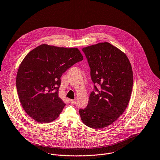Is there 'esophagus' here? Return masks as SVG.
<instances>
[{
    "label": "esophagus",
    "mask_w": 160,
    "mask_h": 160,
    "mask_svg": "<svg viewBox=\"0 0 160 160\" xmlns=\"http://www.w3.org/2000/svg\"><path fill=\"white\" fill-rule=\"evenodd\" d=\"M69 102L71 104H75V103H76V101L74 99H69Z\"/></svg>",
    "instance_id": "esophagus-1"
}]
</instances>
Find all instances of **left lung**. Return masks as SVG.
<instances>
[{
	"instance_id": "8db88e82",
	"label": "left lung",
	"mask_w": 160,
	"mask_h": 160,
	"mask_svg": "<svg viewBox=\"0 0 160 160\" xmlns=\"http://www.w3.org/2000/svg\"><path fill=\"white\" fill-rule=\"evenodd\" d=\"M91 68L98 89L89 96V103L79 113L83 123L91 128L101 129L117 120L126 108L133 88L132 65L126 55L108 42L82 48Z\"/></svg>"
}]
</instances>
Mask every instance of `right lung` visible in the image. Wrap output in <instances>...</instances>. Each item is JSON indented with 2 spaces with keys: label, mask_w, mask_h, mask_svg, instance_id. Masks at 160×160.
Wrapping results in <instances>:
<instances>
[{
  "label": "right lung",
  "mask_w": 160,
  "mask_h": 160,
  "mask_svg": "<svg viewBox=\"0 0 160 160\" xmlns=\"http://www.w3.org/2000/svg\"><path fill=\"white\" fill-rule=\"evenodd\" d=\"M77 48L41 45L28 53L17 75V89L26 113L39 123L55 120L65 103L59 97L61 77L75 63L82 61Z\"/></svg>",
  "instance_id": "1"
}]
</instances>
